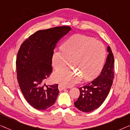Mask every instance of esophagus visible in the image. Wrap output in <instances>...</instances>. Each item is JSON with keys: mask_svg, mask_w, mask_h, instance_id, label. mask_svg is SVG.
<instances>
[{"mask_svg": "<svg viewBox=\"0 0 130 130\" xmlns=\"http://www.w3.org/2000/svg\"><path fill=\"white\" fill-rule=\"evenodd\" d=\"M58 89H59V90L60 91H61L63 90L64 89H65V87H63V86H62V85H58Z\"/></svg>", "mask_w": 130, "mask_h": 130, "instance_id": "1", "label": "esophagus"}]
</instances>
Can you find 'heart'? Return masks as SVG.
Masks as SVG:
<instances>
[{
    "label": "heart",
    "instance_id": "heart-1",
    "mask_svg": "<svg viewBox=\"0 0 130 130\" xmlns=\"http://www.w3.org/2000/svg\"><path fill=\"white\" fill-rule=\"evenodd\" d=\"M105 55V47L100 41L81 35L71 36L62 44L61 50L54 51L52 63L54 69H58L68 64L71 60V65L77 71L62 68L53 74V80L70 87L79 83L83 77L85 80L90 79L100 72Z\"/></svg>",
    "mask_w": 130,
    "mask_h": 130
}]
</instances>
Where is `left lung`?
<instances>
[{"label":"left lung","instance_id":"1","mask_svg":"<svg viewBox=\"0 0 130 130\" xmlns=\"http://www.w3.org/2000/svg\"><path fill=\"white\" fill-rule=\"evenodd\" d=\"M107 52L108 55L100 75L87 85L79 88L80 95L74 105L83 112H89L100 107L110 91L114 76V59L109 46H107Z\"/></svg>","mask_w":130,"mask_h":130}]
</instances>
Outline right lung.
Masks as SVG:
<instances>
[{"mask_svg": "<svg viewBox=\"0 0 130 130\" xmlns=\"http://www.w3.org/2000/svg\"><path fill=\"white\" fill-rule=\"evenodd\" d=\"M71 30L69 26L40 30L21 45L17 55L18 81L25 99L38 110L54 105L59 91L58 84L46 85L52 72V57L58 41Z\"/></svg>", "mask_w": 130, "mask_h": 130, "instance_id": "1", "label": "right lung"}]
</instances>
